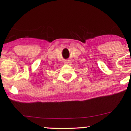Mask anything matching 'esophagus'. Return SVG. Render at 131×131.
Instances as JSON below:
<instances>
[{
    "label": "esophagus",
    "instance_id": "34e87169",
    "mask_svg": "<svg viewBox=\"0 0 131 131\" xmlns=\"http://www.w3.org/2000/svg\"><path fill=\"white\" fill-rule=\"evenodd\" d=\"M71 63V60H66L64 61V63L65 64H68Z\"/></svg>",
    "mask_w": 131,
    "mask_h": 131
}]
</instances>
